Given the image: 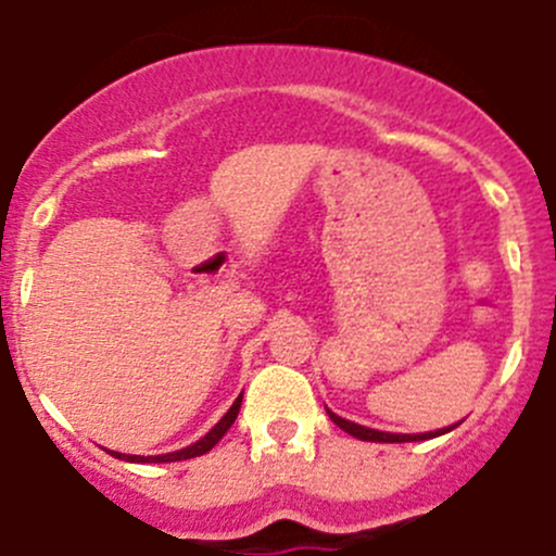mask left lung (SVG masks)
I'll list each match as a JSON object with an SVG mask.
<instances>
[{
    "label": "left lung",
    "instance_id": "left-lung-1",
    "mask_svg": "<svg viewBox=\"0 0 556 556\" xmlns=\"http://www.w3.org/2000/svg\"><path fill=\"white\" fill-rule=\"evenodd\" d=\"M328 415H331V421L337 424L342 432L353 434V438L358 440H366V443H415V440H432V438H440V434L451 432V429H456L454 424V427L438 429V432H427V434H391V432H377V429L361 427V424H353V421H344L342 415L331 413V409H328Z\"/></svg>",
    "mask_w": 556,
    "mask_h": 556
}]
</instances>
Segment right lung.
I'll return each mask as SVG.
<instances>
[{"label": "right lung", "instance_id": "right-lung-1", "mask_svg": "<svg viewBox=\"0 0 556 556\" xmlns=\"http://www.w3.org/2000/svg\"><path fill=\"white\" fill-rule=\"evenodd\" d=\"M239 407H241V396L236 399V402H233V407H230L228 413H225L223 418H219V424H217V427L212 429V432L206 434V438H201V440H198V443L187 445V448H181V451H174V454H163V456H129V454H116V451H113V456H116V459H124V462H154V465H163V462H181V459H195V456H203V454H208V451H212L214 445H217L219 440L225 438V432H228V429L233 427L236 415H239Z\"/></svg>", "mask_w": 556, "mask_h": 556}]
</instances>
